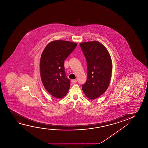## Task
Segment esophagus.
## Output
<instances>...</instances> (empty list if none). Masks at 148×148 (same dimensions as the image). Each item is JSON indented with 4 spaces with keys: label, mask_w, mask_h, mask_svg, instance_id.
Here are the masks:
<instances>
[{
    "label": "esophagus",
    "mask_w": 148,
    "mask_h": 148,
    "mask_svg": "<svg viewBox=\"0 0 148 148\" xmlns=\"http://www.w3.org/2000/svg\"><path fill=\"white\" fill-rule=\"evenodd\" d=\"M77 82V80H71V83H72V84H74V83H76Z\"/></svg>",
    "instance_id": "obj_1"
}]
</instances>
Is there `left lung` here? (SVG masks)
Segmentation results:
<instances>
[{"label": "left lung", "instance_id": "left-lung-1", "mask_svg": "<svg viewBox=\"0 0 148 148\" xmlns=\"http://www.w3.org/2000/svg\"><path fill=\"white\" fill-rule=\"evenodd\" d=\"M87 63V80L82 85L88 99L100 97L107 89L111 78L112 63L107 49L97 41L80 44Z\"/></svg>", "mask_w": 148, "mask_h": 148}]
</instances>
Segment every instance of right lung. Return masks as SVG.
Masks as SVG:
<instances>
[{
  "instance_id": "add662e5",
  "label": "right lung",
  "mask_w": 148,
  "mask_h": 148,
  "mask_svg": "<svg viewBox=\"0 0 148 148\" xmlns=\"http://www.w3.org/2000/svg\"><path fill=\"white\" fill-rule=\"evenodd\" d=\"M77 46L76 43L55 40L45 47L41 57L40 71L43 84L47 91L57 98L67 95L70 80L65 73L64 61Z\"/></svg>"
}]
</instances>
